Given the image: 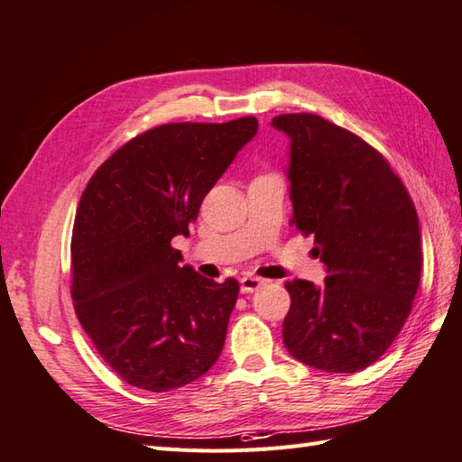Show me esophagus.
Wrapping results in <instances>:
<instances>
[{"instance_id":"1","label":"esophagus","mask_w":462,"mask_h":462,"mask_svg":"<svg viewBox=\"0 0 462 462\" xmlns=\"http://www.w3.org/2000/svg\"><path fill=\"white\" fill-rule=\"evenodd\" d=\"M263 285H265V280H262V277H255V275H245L240 280L242 293H254Z\"/></svg>"}]
</instances>
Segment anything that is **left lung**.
Wrapping results in <instances>:
<instances>
[{
    "label": "left lung",
    "mask_w": 462,
    "mask_h": 462,
    "mask_svg": "<svg viewBox=\"0 0 462 462\" xmlns=\"http://www.w3.org/2000/svg\"><path fill=\"white\" fill-rule=\"evenodd\" d=\"M291 224L315 236L325 285L287 282L283 345L320 372L354 374L390 348L421 277L420 218L376 149L315 114H283Z\"/></svg>",
    "instance_id": "left-lung-1"
}]
</instances>
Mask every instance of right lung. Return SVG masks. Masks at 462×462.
<instances>
[{
  "instance_id": "obj_1",
  "label": "right lung",
  "mask_w": 462,
  "mask_h": 462,
  "mask_svg": "<svg viewBox=\"0 0 462 462\" xmlns=\"http://www.w3.org/2000/svg\"><path fill=\"white\" fill-rule=\"evenodd\" d=\"M257 134L254 116L165 124L106 159L72 228V301L108 366L135 388L169 392L207 374L226 340L240 285L217 283L171 245Z\"/></svg>"
}]
</instances>
